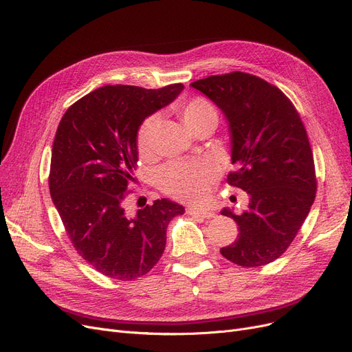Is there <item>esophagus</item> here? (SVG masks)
Here are the masks:
<instances>
[{
    "label": "esophagus",
    "mask_w": 352,
    "mask_h": 352,
    "mask_svg": "<svg viewBox=\"0 0 352 352\" xmlns=\"http://www.w3.org/2000/svg\"><path fill=\"white\" fill-rule=\"evenodd\" d=\"M187 212L190 214V216H194V217H201V219H212L216 214H214L211 210H207V208H200V207H188Z\"/></svg>",
    "instance_id": "esophagus-1"
}]
</instances>
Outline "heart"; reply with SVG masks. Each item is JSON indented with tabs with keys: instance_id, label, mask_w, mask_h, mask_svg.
Returning a JSON list of instances; mask_svg holds the SVG:
<instances>
[{
	"instance_id": "obj_1",
	"label": "heart",
	"mask_w": 352,
	"mask_h": 352,
	"mask_svg": "<svg viewBox=\"0 0 352 352\" xmlns=\"http://www.w3.org/2000/svg\"><path fill=\"white\" fill-rule=\"evenodd\" d=\"M177 112L182 122L191 129L207 118H217L214 106L201 96L192 98L177 104ZM161 128L158 115L148 116L136 132V149L142 158L155 154L157 140ZM219 178V168L212 161L173 162L161 173L160 187L173 198L184 201H200L210 192Z\"/></svg>"
}]
</instances>
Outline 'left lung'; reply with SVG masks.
Masks as SVG:
<instances>
[{
  "mask_svg": "<svg viewBox=\"0 0 352 352\" xmlns=\"http://www.w3.org/2000/svg\"><path fill=\"white\" fill-rule=\"evenodd\" d=\"M191 86L226 115L237 166L227 182L250 200L239 216L221 211L237 223L239 236L220 253L243 267L265 266L286 252L315 200L318 182L307 129L283 91L254 74L208 76Z\"/></svg>",
  "mask_w": 352,
  "mask_h": 352,
  "instance_id": "obj_1",
  "label": "left lung"
}]
</instances>
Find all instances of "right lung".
<instances>
[{
  "instance_id": "right-lung-1",
  "label": "right lung",
  "mask_w": 352,
  "mask_h": 352,
  "mask_svg": "<svg viewBox=\"0 0 352 352\" xmlns=\"http://www.w3.org/2000/svg\"><path fill=\"white\" fill-rule=\"evenodd\" d=\"M182 89L108 85L74 102L58 124L49 175L53 204L78 254L111 279L146 274L164 253L168 224L184 214L165 198L135 217L124 208L138 162L136 132Z\"/></svg>"
}]
</instances>
